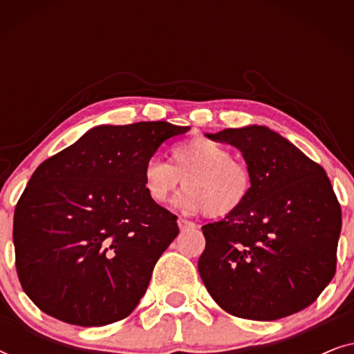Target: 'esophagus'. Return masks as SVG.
Instances as JSON below:
<instances>
[{"label":"esophagus","instance_id":"34e87169","mask_svg":"<svg viewBox=\"0 0 354 354\" xmlns=\"http://www.w3.org/2000/svg\"><path fill=\"white\" fill-rule=\"evenodd\" d=\"M177 224H178V229H180V230H185V229H192V227H195V224H193V222H190V221H187V219H182V217H178Z\"/></svg>","mask_w":354,"mask_h":354}]
</instances>
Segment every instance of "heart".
Segmentation results:
<instances>
[{
	"instance_id": "heart-1",
	"label": "heart",
	"mask_w": 354,
	"mask_h": 354,
	"mask_svg": "<svg viewBox=\"0 0 354 354\" xmlns=\"http://www.w3.org/2000/svg\"><path fill=\"white\" fill-rule=\"evenodd\" d=\"M143 187L158 205L169 201L178 185L187 188L176 200L178 209L225 217L248 200L253 178L246 164L234 159L229 148L212 140L196 137L171 149V164L159 158L145 162Z\"/></svg>"
}]
</instances>
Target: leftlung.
Wrapping results in <instances>:
<instances>
[{"mask_svg": "<svg viewBox=\"0 0 354 354\" xmlns=\"http://www.w3.org/2000/svg\"><path fill=\"white\" fill-rule=\"evenodd\" d=\"M206 137L239 148L253 178L239 211L201 227L198 270L207 292L224 311L251 321L308 308L337 268L342 209L326 171L264 125Z\"/></svg>", "mask_w": 354, "mask_h": 354, "instance_id": "obj_1", "label": "left lung"}]
</instances>
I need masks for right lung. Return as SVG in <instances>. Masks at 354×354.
Instances as JSON below:
<instances>
[{
  "label": "right lung",
  "instance_id": "right-lung-1",
  "mask_svg": "<svg viewBox=\"0 0 354 354\" xmlns=\"http://www.w3.org/2000/svg\"><path fill=\"white\" fill-rule=\"evenodd\" d=\"M188 130L164 120L96 125L37 167L12 239L19 280L43 313L100 327L137 308L178 234L177 217L145 192L143 166Z\"/></svg>",
  "mask_w": 354,
  "mask_h": 354
}]
</instances>
